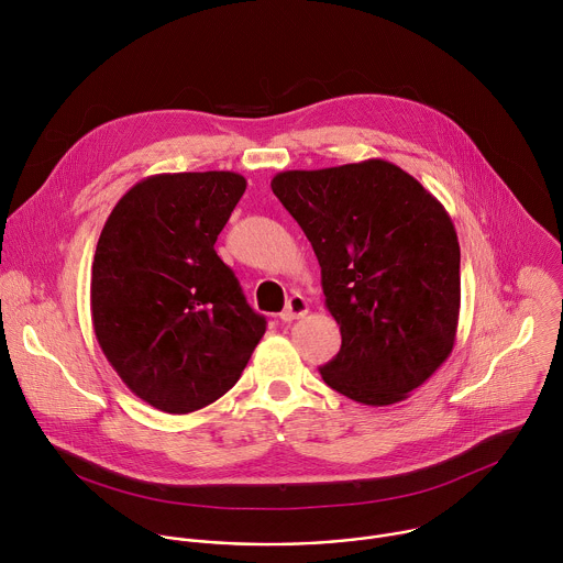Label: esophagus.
<instances>
[{"mask_svg":"<svg viewBox=\"0 0 563 563\" xmlns=\"http://www.w3.org/2000/svg\"><path fill=\"white\" fill-rule=\"evenodd\" d=\"M307 300L302 298V296H291L289 300H287V305H285V309L280 311V320L283 323H291V320H296V318H302L305 313H307Z\"/></svg>","mask_w":563,"mask_h":563,"instance_id":"obj_1","label":"esophagus"}]
</instances>
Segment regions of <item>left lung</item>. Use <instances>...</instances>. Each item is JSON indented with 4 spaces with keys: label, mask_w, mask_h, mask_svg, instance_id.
Here are the masks:
<instances>
[{
    "label": "left lung",
    "mask_w": 563,
    "mask_h": 563,
    "mask_svg": "<svg viewBox=\"0 0 563 563\" xmlns=\"http://www.w3.org/2000/svg\"><path fill=\"white\" fill-rule=\"evenodd\" d=\"M272 191L311 243L341 325V352L320 376L363 406L408 398L456 339L461 252L445 207L380 157L283 172Z\"/></svg>",
    "instance_id": "obj_1"
}]
</instances>
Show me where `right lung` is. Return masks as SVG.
Instances as JSON below:
<instances>
[{"instance_id": "obj_1", "label": "right lung", "mask_w": 563, "mask_h": 563, "mask_svg": "<svg viewBox=\"0 0 563 563\" xmlns=\"http://www.w3.org/2000/svg\"><path fill=\"white\" fill-rule=\"evenodd\" d=\"M247 180L233 172L157 174L113 207L91 267L96 339L124 385L155 410L189 415L229 391L265 334L213 245Z\"/></svg>"}]
</instances>
